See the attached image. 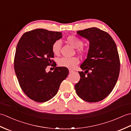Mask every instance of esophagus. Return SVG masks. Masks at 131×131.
<instances>
[{
    "label": "esophagus",
    "mask_w": 131,
    "mask_h": 131,
    "mask_svg": "<svg viewBox=\"0 0 131 131\" xmlns=\"http://www.w3.org/2000/svg\"><path fill=\"white\" fill-rule=\"evenodd\" d=\"M73 70H71V69H69V73H73Z\"/></svg>",
    "instance_id": "1"
}]
</instances>
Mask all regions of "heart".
Returning <instances> with one entry per match:
<instances>
[{
    "label": "heart",
    "instance_id": "heart-1",
    "mask_svg": "<svg viewBox=\"0 0 131 131\" xmlns=\"http://www.w3.org/2000/svg\"><path fill=\"white\" fill-rule=\"evenodd\" d=\"M66 41L74 48H76L77 53L79 54L84 55L86 53V50L83 47V41L74 35H69L66 38ZM61 44L60 41L56 40L53 43L52 46V51L54 55L59 54ZM79 63V60L76 57H62L60 58L58 61V65L61 67L68 68L70 69H74Z\"/></svg>",
    "mask_w": 131,
    "mask_h": 131
}]
</instances>
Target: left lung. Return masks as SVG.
<instances>
[{
  "label": "left lung",
  "instance_id": "8db88e82",
  "mask_svg": "<svg viewBox=\"0 0 131 131\" xmlns=\"http://www.w3.org/2000/svg\"><path fill=\"white\" fill-rule=\"evenodd\" d=\"M90 41L87 57L78 71L80 79L75 85L77 94L88 102L105 99L117 82L120 71V60L115 41L106 31L91 27L77 31Z\"/></svg>",
  "mask_w": 131,
  "mask_h": 131
}]
</instances>
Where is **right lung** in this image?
Listing matches in <instances>:
<instances>
[{"label":"right lung","instance_id":"right-lung-1","mask_svg":"<svg viewBox=\"0 0 131 131\" xmlns=\"http://www.w3.org/2000/svg\"><path fill=\"white\" fill-rule=\"evenodd\" d=\"M61 38L60 32L37 29L24 33L17 45L14 58L16 75L22 90L36 102L52 99L68 75V69L56 65L53 72L46 71L47 66L54 63L52 44Z\"/></svg>","mask_w":131,"mask_h":131}]
</instances>
